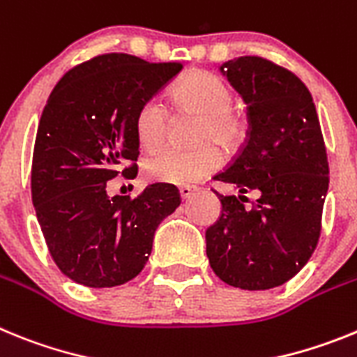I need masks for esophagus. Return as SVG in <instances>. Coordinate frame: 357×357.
<instances>
[{"label": "esophagus", "mask_w": 357, "mask_h": 357, "mask_svg": "<svg viewBox=\"0 0 357 357\" xmlns=\"http://www.w3.org/2000/svg\"><path fill=\"white\" fill-rule=\"evenodd\" d=\"M196 192H197V187H190V185H183V187H179V196H181L183 201L190 199Z\"/></svg>", "instance_id": "1"}]
</instances>
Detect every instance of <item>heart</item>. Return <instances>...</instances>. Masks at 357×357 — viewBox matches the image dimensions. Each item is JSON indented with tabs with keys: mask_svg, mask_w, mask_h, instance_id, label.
Here are the masks:
<instances>
[{
	"mask_svg": "<svg viewBox=\"0 0 357 357\" xmlns=\"http://www.w3.org/2000/svg\"><path fill=\"white\" fill-rule=\"evenodd\" d=\"M172 102L179 111L199 114L201 122L194 140L197 147L190 151L163 149L144 160V174L149 181L167 185H187L212 174L221 165V153L212 144L235 149L246 135V123L234 105V91L221 77L208 71H194L176 86ZM169 116L163 102L149 98L135 116V132L138 144L147 151L165 142Z\"/></svg>",
	"mask_w": 357,
	"mask_h": 357,
	"instance_id": "obj_1",
	"label": "heart"
}]
</instances>
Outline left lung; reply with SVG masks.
Returning a JSON list of instances; mask_svg holds the SVG:
<instances>
[{"label": "left lung", "instance_id": "1", "mask_svg": "<svg viewBox=\"0 0 357 357\" xmlns=\"http://www.w3.org/2000/svg\"><path fill=\"white\" fill-rule=\"evenodd\" d=\"M221 73L248 104L246 144L213 176L241 196H221L206 230V255L228 286L264 291L286 284L314 252L328 190L320 120L307 86L262 57H237ZM248 191L257 201L246 207Z\"/></svg>", "mask_w": 357, "mask_h": 357}]
</instances>
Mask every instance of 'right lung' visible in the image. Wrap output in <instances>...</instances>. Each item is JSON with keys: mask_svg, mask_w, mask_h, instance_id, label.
I'll use <instances>...</instances> for the list:
<instances>
[{"mask_svg": "<svg viewBox=\"0 0 357 357\" xmlns=\"http://www.w3.org/2000/svg\"><path fill=\"white\" fill-rule=\"evenodd\" d=\"M105 54L71 68L43 109L32 160V203L50 255L77 284L114 287L132 280L153 252L154 231L181 203L172 185L140 196H107L122 169L136 178V111L181 71ZM133 161V165L126 167Z\"/></svg>", "mask_w": 357, "mask_h": 357, "instance_id": "right-lung-1", "label": "right lung"}]
</instances>
